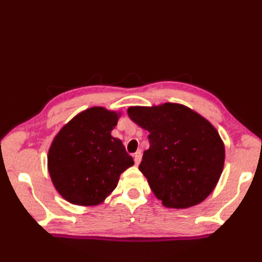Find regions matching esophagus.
Wrapping results in <instances>:
<instances>
[{"label": "esophagus", "instance_id": "esophagus-1", "mask_svg": "<svg viewBox=\"0 0 262 262\" xmlns=\"http://www.w3.org/2000/svg\"><path fill=\"white\" fill-rule=\"evenodd\" d=\"M133 157H134V162H135L136 165H139L140 162H141V158H142V152L141 151H136Z\"/></svg>", "mask_w": 262, "mask_h": 262}]
</instances>
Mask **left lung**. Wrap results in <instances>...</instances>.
<instances>
[{
	"mask_svg": "<svg viewBox=\"0 0 262 262\" xmlns=\"http://www.w3.org/2000/svg\"><path fill=\"white\" fill-rule=\"evenodd\" d=\"M127 112L149 132L150 147L139 168L157 199L178 209L205 200L220 179L225 156L211 123L180 104L134 106Z\"/></svg>",
	"mask_w": 262,
	"mask_h": 262,
	"instance_id": "8db88e82",
	"label": "left lung"
}]
</instances>
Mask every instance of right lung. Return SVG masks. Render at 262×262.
Instances as JSON below:
<instances>
[{
	"mask_svg": "<svg viewBox=\"0 0 262 262\" xmlns=\"http://www.w3.org/2000/svg\"><path fill=\"white\" fill-rule=\"evenodd\" d=\"M119 114L91 107L76 115L55 136L48 171L55 188L73 205H99L134 165L122 142L111 135Z\"/></svg>",
	"mask_w": 262,
	"mask_h": 262,
	"instance_id": "1",
	"label": "right lung"
}]
</instances>
